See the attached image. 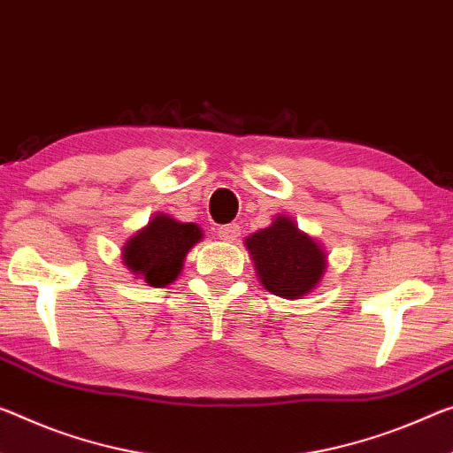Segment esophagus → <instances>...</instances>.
Instances as JSON below:
<instances>
[{"instance_id": "obj_1", "label": "esophagus", "mask_w": 453, "mask_h": 453, "mask_svg": "<svg viewBox=\"0 0 453 453\" xmlns=\"http://www.w3.org/2000/svg\"><path fill=\"white\" fill-rule=\"evenodd\" d=\"M218 235L224 242H234V240H238V235H240V226L238 224H227V226H221L219 229H218Z\"/></svg>"}]
</instances>
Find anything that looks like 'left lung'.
<instances>
[{
    "mask_svg": "<svg viewBox=\"0 0 453 453\" xmlns=\"http://www.w3.org/2000/svg\"><path fill=\"white\" fill-rule=\"evenodd\" d=\"M246 248L264 288L282 298H303L326 270L325 250L284 215L250 235Z\"/></svg>",
    "mask_w": 453,
    "mask_h": 453,
    "instance_id": "1",
    "label": "left lung"
}]
</instances>
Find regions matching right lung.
Returning a JSON list of instances; mask_svg holds the SVG:
<instances>
[{
  "label": "right lung",
  "mask_w": 453,
  "mask_h": 453,
  "mask_svg": "<svg viewBox=\"0 0 453 453\" xmlns=\"http://www.w3.org/2000/svg\"><path fill=\"white\" fill-rule=\"evenodd\" d=\"M203 238L199 226L181 224L171 215L157 213L123 246V262L134 276L153 288H165L181 274L189 250Z\"/></svg>",
  "instance_id": "obj_1"
}]
</instances>
